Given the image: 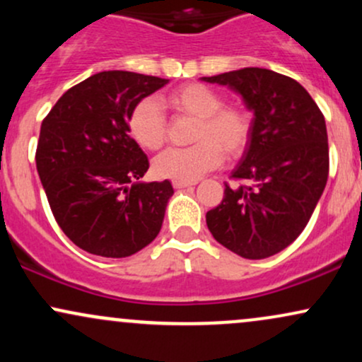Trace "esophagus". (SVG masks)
Listing matches in <instances>:
<instances>
[{
    "label": "esophagus",
    "mask_w": 362,
    "mask_h": 362,
    "mask_svg": "<svg viewBox=\"0 0 362 362\" xmlns=\"http://www.w3.org/2000/svg\"><path fill=\"white\" fill-rule=\"evenodd\" d=\"M197 182H192V180H173L172 185L175 187V189H184V187H190V185H195Z\"/></svg>",
    "instance_id": "esophagus-1"
}]
</instances>
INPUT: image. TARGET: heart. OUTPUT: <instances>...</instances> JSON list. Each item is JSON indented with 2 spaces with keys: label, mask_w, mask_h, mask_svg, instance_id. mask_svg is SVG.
<instances>
[{
  "label": "heart",
  "mask_w": 362,
  "mask_h": 362,
  "mask_svg": "<svg viewBox=\"0 0 362 362\" xmlns=\"http://www.w3.org/2000/svg\"><path fill=\"white\" fill-rule=\"evenodd\" d=\"M177 115H189L195 122L192 146L168 148L156 156L153 170L158 177L173 180H195L218 167L224 153L242 155L252 136V117L243 107L224 103L221 93L202 85L189 83L165 97ZM127 131L141 148L156 151L167 141L168 122L163 110L153 98H141L127 117Z\"/></svg>",
  "instance_id": "b5f03b06"
}]
</instances>
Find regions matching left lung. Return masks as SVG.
Masks as SVG:
<instances>
[{
	"label": "left lung",
	"mask_w": 362,
	"mask_h": 362,
	"mask_svg": "<svg viewBox=\"0 0 362 362\" xmlns=\"http://www.w3.org/2000/svg\"><path fill=\"white\" fill-rule=\"evenodd\" d=\"M231 86L253 110L242 161L224 184L221 204L207 211L216 242L243 259H267L291 245L313 214L328 178L322 110L293 78L264 68L206 76Z\"/></svg>",
	"instance_id": "left-lung-1"
}]
</instances>
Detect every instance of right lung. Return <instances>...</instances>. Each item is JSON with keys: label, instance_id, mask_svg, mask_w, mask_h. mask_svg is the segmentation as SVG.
Wrapping results in <instances>:
<instances>
[{"label": "right lung", "instance_id": "add662e5", "mask_svg": "<svg viewBox=\"0 0 362 362\" xmlns=\"http://www.w3.org/2000/svg\"><path fill=\"white\" fill-rule=\"evenodd\" d=\"M167 83L102 71L71 86L44 117L37 172L54 219L81 250L122 259L160 233L173 187L139 182L149 161L129 136L127 117L136 102Z\"/></svg>", "mask_w": 362, "mask_h": 362}]
</instances>
